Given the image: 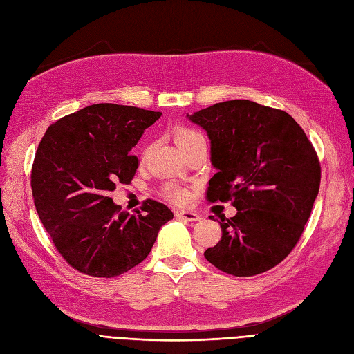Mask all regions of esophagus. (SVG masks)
<instances>
[{
    "instance_id": "1",
    "label": "esophagus",
    "mask_w": 354,
    "mask_h": 354,
    "mask_svg": "<svg viewBox=\"0 0 354 354\" xmlns=\"http://www.w3.org/2000/svg\"><path fill=\"white\" fill-rule=\"evenodd\" d=\"M176 217L181 218V220H186V221H198L201 220L199 214L195 211H190V209H180L176 212Z\"/></svg>"
}]
</instances>
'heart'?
Instances as JSON below:
<instances>
[{"label":"heart","mask_w":354,"mask_h":354,"mask_svg":"<svg viewBox=\"0 0 354 354\" xmlns=\"http://www.w3.org/2000/svg\"><path fill=\"white\" fill-rule=\"evenodd\" d=\"M174 140L177 143V146L181 149V151H185L186 147H189L192 143H195L196 140H201L203 138V136L195 130V128H190L186 125H180L174 128ZM164 195L173 202L181 203V202H186L189 199V192L185 187H180L174 183H168L164 187Z\"/></svg>","instance_id":"heart-1"}]
</instances>
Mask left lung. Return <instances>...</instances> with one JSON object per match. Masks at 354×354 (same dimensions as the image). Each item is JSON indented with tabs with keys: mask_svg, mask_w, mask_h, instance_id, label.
<instances>
[{
	"mask_svg": "<svg viewBox=\"0 0 354 354\" xmlns=\"http://www.w3.org/2000/svg\"><path fill=\"white\" fill-rule=\"evenodd\" d=\"M207 131V199L227 202L221 241L203 255L218 270L254 276L285 260L303 234L320 186L313 145L291 115L251 100H229L187 115Z\"/></svg>",
	"mask_w": 354,
	"mask_h": 354,
	"instance_id": "left-lung-1",
	"label": "left lung"
}]
</instances>
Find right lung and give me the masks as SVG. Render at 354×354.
Masks as SVG:
<instances>
[{"mask_svg": "<svg viewBox=\"0 0 354 354\" xmlns=\"http://www.w3.org/2000/svg\"><path fill=\"white\" fill-rule=\"evenodd\" d=\"M160 115L97 103L47 128L32 165V196L42 226L75 270L95 277L128 272L174 217L153 199L130 216L109 198L118 183H131L138 159L130 151Z\"/></svg>", "mask_w": 354, "mask_h": 354, "instance_id": "obj_1", "label": "right lung"}]
</instances>
